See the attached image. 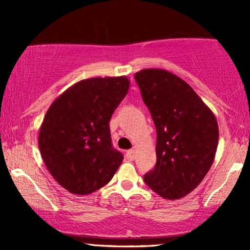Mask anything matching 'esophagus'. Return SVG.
Here are the masks:
<instances>
[{
	"mask_svg": "<svg viewBox=\"0 0 250 250\" xmlns=\"http://www.w3.org/2000/svg\"><path fill=\"white\" fill-rule=\"evenodd\" d=\"M125 155H127V157L130 161H133V160H135V157H136V153H135V150H133V149H131V150H128Z\"/></svg>",
	"mask_w": 250,
	"mask_h": 250,
	"instance_id": "34e87169",
	"label": "esophagus"
}]
</instances>
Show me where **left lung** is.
I'll return each instance as SVG.
<instances>
[{
	"label": "left lung",
	"mask_w": 250,
	"mask_h": 250,
	"mask_svg": "<svg viewBox=\"0 0 250 250\" xmlns=\"http://www.w3.org/2000/svg\"><path fill=\"white\" fill-rule=\"evenodd\" d=\"M156 128V165L146 185L168 200L193 191L215 159L219 125L213 111L179 76L162 69L135 74Z\"/></svg>",
	"instance_id": "left-lung-1"
}]
</instances>
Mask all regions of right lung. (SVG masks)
Returning a JSON list of instances; mask_svg holds the SVG:
<instances>
[{
  "mask_svg": "<svg viewBox=\"0 0 250 250\" xmlns=\"http://www.w3.org/2000/svg\"><path fill=\"white\" fill-rule=\"evenodd\" d=\"M128 89L125 76L82 80L48 109L40 129V151L51 176L69 193L99 190L122 163L109 121Z\"/></svg>",
  "mask_w": 250,
  "mask_h": 250,
  "instance_id": "1",
  "label": "right lung"
}]
</instances>
